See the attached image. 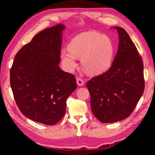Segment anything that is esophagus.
<instances>
[{"label":"esophagus","mask_w":155,"mask_h":155,"mask_svg":"<svg viewBox=\"0 0 155 155\" xmlns=\"http://www.w3.org/2000/svg\"><path fill=\"white\" fill-rule=\"evenodd\" d=\"M77 84L78 86H82L84 85V82L81 79V78H77Z\"/></svg>","instance_id":"1"}]
</instances>
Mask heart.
<instances>
[{"mask_svg": "<svg viewBox=\"0 0 155 155\" xmlns=\"http://www.w3.org/2000/svg\"><path fill=\"white\" fill-rule=\"evenodd\" d=\"M115 48L109 37L95 31L82 33L74 37L68 49L61 51V58L65 69L73 71L77 67V58H81L84 71L91 75L102 74L113 62Z\"/></svg>", "mask_w": 155, "mask_h": 155, "instance_id": "heart-1", "label": "heart"}]
</instances>
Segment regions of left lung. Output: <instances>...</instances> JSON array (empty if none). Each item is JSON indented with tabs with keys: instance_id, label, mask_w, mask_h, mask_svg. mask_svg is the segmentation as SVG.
<instances>
[{
	"instance_id": "obj_1",
	"label": "left lung",
	"mask_w": 155,
	"mask_h": 155,
	"mask_svg": "<svg viewBox=\"0 0 155 155\" xmlns=\"http://www.w3.org/2000/svg\"><path fill=\"white\" fill-rule=\"evenodd\" d=\"M114 28L118 33L119 44L113 63L107 72L87 83L92 113L106 124L128 118L145 89L143 63L136 46L124 29Z\"/></svg>"
}]
</instances>
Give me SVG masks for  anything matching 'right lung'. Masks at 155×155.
<instances>
[{
	"mask_svg": "<svg viewBox=\"0 0 155 155\" xmlns=\"http://www.w3.org/2000/svg\"><path fill=\"white\" fill-rule=\"evenodd\" d=\"M65 28L58 24L37 34L17 53L10 69V86L19 109L46 125L62 119L66 99L77 88L75 76L59 67Z\"/></svg>",
	"mask_w": 155,
	"mask_h": 155,
	"instance_id": "1",
	"label": "right lung"
}]
</instances>
